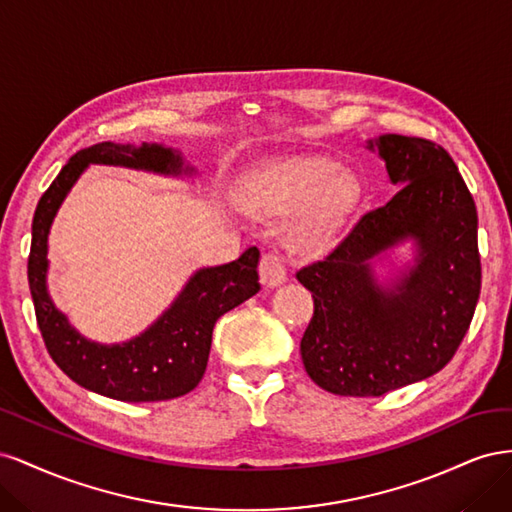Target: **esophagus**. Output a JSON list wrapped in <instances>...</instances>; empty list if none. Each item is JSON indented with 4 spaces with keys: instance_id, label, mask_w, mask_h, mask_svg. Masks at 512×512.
I'll return each mask as SVG.
<instances>
[{
    "instance_id": "1",
    "label": "esophagus",
    "mask_w": 512,
    "mask_h": 512,
    "mask_svg": "<svg viewBox=\"0 0 512 512\" xmlns=\"http://www.w3.org/2000/svg\"><path fill=\"white\" fill-rule=\"evenodd\" d=\"M286 280L284 258L277 252H267L260 258V282L265 286H277Z\"/></svg>"
}]
</instances>
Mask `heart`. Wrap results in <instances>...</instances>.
I'll return each mask as SVG.
<instances>
[{
  "label": "heart",
  "mask_w": 512,
  "mask_h": 512,
  "mask_svg": "<svg viewBox=\"0 0 512 512\" xmlns=\"http://www.w3.org/2000/svg\"><path fill=\"white\" fill-rule=\"evenodd\" d=\"M359 196V181L329 160H290L262 170L247 192V207L260 215L294 209L288 239L299 250L329 241Z\"/></svg>",
  "instance_id": "heart-1"
}]
</instances>
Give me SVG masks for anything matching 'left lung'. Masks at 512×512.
<instances>
[{"instance_id": "8db88e82", "label": "left lung", "mask_w": 512, "mask_h": 512, "mask_svg": "<svg viewBox=\"0 0 512 512\" xmlns=\"http://www.w3.org/2000/svg\"><path fill=\"white\" fill-rule=\"evenodd\" d=\"M374 145L399 192L297 271L314 299L301 339L305 371L344 397H380L438 374L466 337L480 294L478 215L453 158L418 136L384 134ZM404 238L417 241V265L382 291L368 260Z\"/></svg>"}]
</instances>
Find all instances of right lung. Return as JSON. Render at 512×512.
<instances>
[{"instance_id": "obj_1", "label": "right lung", "mask_w": 512, "mask_h": 512, "mask_svg": "<svg viewBox=\"0 0 512 512\" xmlns=\"http://www.w3.org/2000/svg\"><path fill=\"white\" fill-rule=\"evenodd\" d=\"M87 164H119L166 175L183 170L179 153L156 143L141 147L98 143L81 149L59 170L38 200L27 260V280L44 346L55 365L87 391L128 404L181 397L194 391L205 374L215 322L260 290L258 247H250L228 265L196 271L162 318L132 342L115 346L89 342L57 312L46 292L49 228L61 200Z\"/></svg>"}]
</instances>
